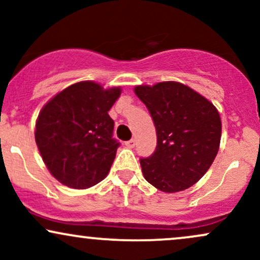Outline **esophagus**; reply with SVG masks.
<instances>
[{"instance_id":"obj_1","label":"esophagus","mask_w":260,"mask_h":260,"mask_svg":"<svg viewBox=\"0 0 260 260\" xmlns=\"http://www.w3.org/2000/svg\"><path fill=\"white\" fill-rule=\"evenodd\" d=\"M124 145H126L127 148L132 149V148H134V145H136V140H134V139H131V140H128V142L124 143Z\"/></svg>"}]
</instances>
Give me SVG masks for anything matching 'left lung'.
I'll use <instances>...</instances> for the list:
<instances>
[{
    "label": "left lung",
    "instance_id": "8db88e82",
    "mask_svg": "<svg viewBox=\"0 0 260 260\" xmlns=\"http://www.w3.org/2000/svg\"><path fill=\"white\" fill-rule=\"evenodd\" d=\"M156 128L155 153L140 159L144 178L165 193L196 184L215 159L221 139L219 111L207 98L178 82L137 85Z\"/></svg>",
    "mask_w": 260,
    "mask_h": 260
}]
</instances>
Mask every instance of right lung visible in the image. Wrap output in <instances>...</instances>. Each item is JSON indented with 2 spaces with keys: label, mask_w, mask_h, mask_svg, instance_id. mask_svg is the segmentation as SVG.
Returning <instances> with one entry per match:
<instances>
[{
  "label": "right lung",
  "mask_w": 260,
  "mask_h": 260,
  "mask_svg": "<svg viewBox=\"0 0 260 260\" xmlns=\"http://www.w3.org/2000/svg\"><path fill=\"white\" fill-rule=\"evenodd\" d=\"M122 89L91 80L67 86L45 104L35 124V142L45 165L64 186L86 189L103 181L118 145L109 111Z\"/></svg>",
  "instance_id": "add662e5"
}]
</instances>
